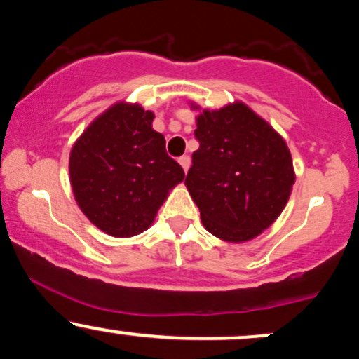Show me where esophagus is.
<instances>
[{
	"label": "esophagus",
	"instance_id": "34e87169",
	"mask_svg": "<svg viewBox=\"0 0 359 359\" xmlns=\"http://www.w3.org/2000/svg\"><path fill=\"white\" fill-rule=\"evenodd\" d=\"M179 163H180V165H182L184 172H187L189 167H191V158H189V155H182V156H180Z\"/></svg>",
	"mask_w": 359,
	"mask_h": 359
}]
</instances>
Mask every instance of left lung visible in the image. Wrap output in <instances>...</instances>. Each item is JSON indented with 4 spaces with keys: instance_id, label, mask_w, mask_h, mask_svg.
<instances>
[{
    "instance_id": "obj_1",
    "label": "left lung",
    "mask_w": 359,
    "mask_h": 359,
    "mask_svg": "<svg viewBox=\"0 0 359 359\" xmlns=\"http://www.w3.org/2000/svg\"><path fill=\"white\" fill-rule=\"evenodd\" d=\"M196 125L185 185L201 221L222 241L253 240L282 214L295 182L285 140L241 101L203 109Z\"/></svg>"
}]
</instances>
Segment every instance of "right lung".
<instances>
[{
    "label": "right lung",
    "instance_id": "right-lung-1",
    "mask_svg": "<svg viewBox=\"0 0 359 359\" xmlns=\"http://www.w3.org/2000/svg\"><path fill=\"white\" fill-rule=\"evenodd\" d=\"M154 113L119 101L74 143L69 175L76 203L94 226L114 238L143 233L155 221L184 170L167 155Z\"/></svg>",
    "mask_w": 359,
    "mask_h": 359
}]
</instances>
